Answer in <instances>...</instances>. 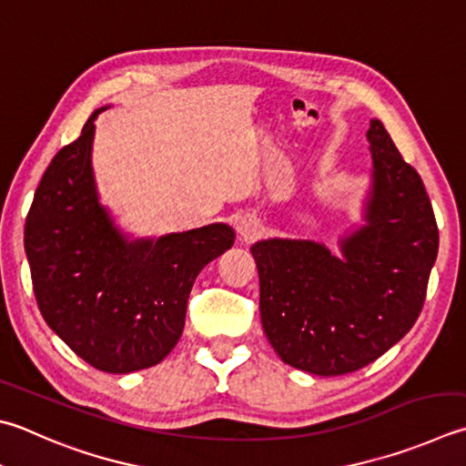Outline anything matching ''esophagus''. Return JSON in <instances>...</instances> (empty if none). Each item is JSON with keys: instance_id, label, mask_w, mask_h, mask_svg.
Instances as JSON below:
<instances>
[{"instance_id": "34e87169", "label": "esophagus", "mask_w": 466, "mask_h": 466, "mask_svg": "<svg viewBox=\"0 0 466 466\" xmlns=\"http://www.w3.org/2000/svg\"><path fill=\"white\" fill-rule=\"evenodd\" d=\"M237 233H239L243 241H253L261 233V225L253 215H245L237 223Z\"/></svg>"}]
</instances>
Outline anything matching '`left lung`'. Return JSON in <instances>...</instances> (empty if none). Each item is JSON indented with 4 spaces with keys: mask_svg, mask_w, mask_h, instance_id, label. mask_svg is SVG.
<instances>
[{
    "mask_svg": "<svg viewBox=\"0 0 466 466\" xmlns=\"http://www.w3.org/2000/svg\"><path fill=\"white\" fill-rule=\"evenodd\" d=\"M371 184L363 223L339 253L310 239L251 245L263 332L284 363L314 375L370 365L414 327L438 256V227L420 174L380 119L367 129Z\"/></svg>",
    "mask_w": 466,
    "mask_h": 466,
    "instance_id": "8db88e82",
    "label": "left lung"
}]
</instances>
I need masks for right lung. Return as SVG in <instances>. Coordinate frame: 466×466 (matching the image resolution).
Returning a JSON list of instances; mask_svg holds the SVG:
<instances>
[{"mask_svg": "<svg viewBox=\"0 0 466 466\" xmlns=\"http://www.w3.org/2000/svg\"><path fill=\"white\" fill-rule=\"evenodd\" d=\"M107 107L52 157L25 217L24 248L48 327L95 370L131 373L177 347L192 284L231 249L235 231L227 223L160 237L121 229L101 203L91 162L95 119Z\"/></svg>", "mask_w": 466, "mask_h": 466, "instance_id": "1", "label": "right lung"}]
</instances>
